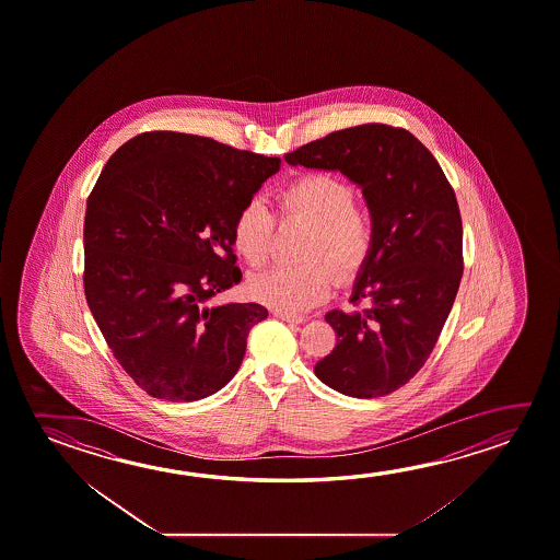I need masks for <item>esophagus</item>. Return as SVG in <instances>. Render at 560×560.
<instances>
[{"label": "esophagus", "instance_id": "34e87169", "mask_svg": "<svg viewBox=\"0 0 560 560\" xmlns=\"http://www.w3.org/2000/svg\"><path fill=\"white\" fill-rule=\"evenodd\" d=\"M279 320L289 322V324H303L304 316H296V314H287V312H273Z\"/></svg>", "mask_w": 560, "mask_h": 560}]
</instances>
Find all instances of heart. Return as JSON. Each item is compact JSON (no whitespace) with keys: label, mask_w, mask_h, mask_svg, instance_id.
I'll return each mask as SVG.
<instances>
[{"label":"heart","mask_w":560,"mask_h":560,"mask_svg":"<svg viewBox=\"0 0 560 560\" xmlns=\"http://www.w3.org/2000/svg\"><path fill=\"white\" fill-rule=\"evenodd\" d=\"M355 197V185L324 170L299 175L277 191L279 219L311 222L301 248L306 261L252 277L248 291L257 303L287 314L311 311L328 299L336 276L348 283L365 269L375 249L376 226ZM273 232V214L264 202L249 199L232 219L230 242L249 267H261L271 256Z\"/></svg>","instance_id":"1"}]
</instances>
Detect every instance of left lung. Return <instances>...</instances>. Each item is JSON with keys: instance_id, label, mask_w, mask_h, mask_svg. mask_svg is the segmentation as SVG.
Instances as JSON below:
<instances>
[{"instance_id": "obj_1", "label": "left lung", "mask_w": 560, "mask_h": 560, "mask_svg": "<svg viewBox=\"0 0 560 560\" xmlns=\"http://www.w3.org/2000/svg\"><path fill=\"white\" fill-rule=\"evenodd\" d=\"M284 160L348 175L376 226L355 308L326 314L338 341L314 373L341 395H390L423 368L457 296L465 261L455 191L412 132L383 122L336 130Z\"/></svg>"}]
</instances>
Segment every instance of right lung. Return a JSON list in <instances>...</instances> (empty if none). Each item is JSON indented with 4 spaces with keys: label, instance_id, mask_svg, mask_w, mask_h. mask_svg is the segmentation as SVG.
Here are the masks:
<instances>
[{
    "label": "right lung",
    "instance_id": "right-lung-1",
    "mask_svg": "<svg viewBox=\"0 0 560 560\" xmlns=\"http://www.w3.org/2000/svg\"><path fill=\"white\" fill-rule=\"evenodd\" d=\"M279 167V158L174 130L130 138L103 167L85 207L83 291L148 395L191 402L236 375L267 308L209 301L238 283L230 224Z\"/></svg>",
    "mask_w": 560,
    "mask_h": 560
}]
</instances>
